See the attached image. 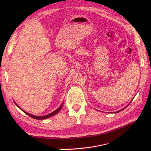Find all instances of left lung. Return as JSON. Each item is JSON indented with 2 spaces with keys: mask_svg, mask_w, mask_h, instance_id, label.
<instances>
[{
  "mask_svg": "<svg viewBox=\"0 0 151 151\" xmlns=\"http://www.w3.org/2000/svg\"><path fill=\"white\" fill-rule=\"evenodd\" d=\"M125 108H123V109H125ZM123 109H121V110H120V111H116V112H115V113H118V112H119V111H122V110H123Z\"/></svg>",
  "mask_w": 151,
  "mask_h": 151,
  "instance_id": "1",
  "label": "left lung"
}]
</instances>
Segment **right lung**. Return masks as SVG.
<instances>
[{"mask_svg": "<svg viewBox=\"0 0 151 151\" xmlns=\"http://www.w3.org/2000/svg\"><path fill=\"white\" fill-rule=\"evenodd\" d=\"M16 104V103H15ZM62 105H63V103L62 104V105L61 106L59 107L57 109H56L55 111H53L52 113H50V114H48V115H45V116H35V115H31V114H29V113H27V112H26L25 111H24V110H22V109H21L19 106H17V104H16V106H17L18 107H19L21 110L23 111V112H24L26 115H28V116H31V118H34V119H36V120H44V119H46V118H49V117H51V116H53V115H55V114H57V113H58V111L60 110L61 109V108H62Z\"/></svg>", "mask_w": 151, "mask_h": 151, "instance_id": "1", "label": "right lung"}]
</instances>
